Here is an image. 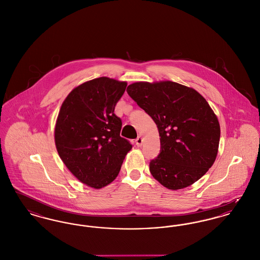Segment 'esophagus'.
Masks as SVG:
<instances>
[{
	"label": "esophagus",
	"instance_id": "1",
	"mask_svg": "<svg viewBox=\"0 0 260 260\" xmlns=\"http://www.w3.org/2000/svg\"><path fill=\"white\" fill-rule=\"evenodd\" d=\"M142 142H143V139L141 137H138L137 139H136V144L138 145V146H141L142 145Z\"/></svg>",
	"mask_w": 260,
	"mask_h": 260
}]
</instances>
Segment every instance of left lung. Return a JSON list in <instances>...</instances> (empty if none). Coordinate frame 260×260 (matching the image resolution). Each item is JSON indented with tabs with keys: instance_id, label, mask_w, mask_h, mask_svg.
<instances>
[{
	"instance_id": "8db88e82",
	"label": "left lung",
	"mask_w": 260,
	"mask_h": 260,
	"mask_svg": "<svg viewBox=\"0 0 260 260\" xmlns=\"http://www.w3.org/2000/svg\"><path fill=\"white\" fill-rule=\"evenodd\" d=\"M127 94L156 123L161 150L149 163L154 179L169 189L184 188L213 165L220 124L207 101L174 81L135 82Z\"/></svg>"
}]
</instances>
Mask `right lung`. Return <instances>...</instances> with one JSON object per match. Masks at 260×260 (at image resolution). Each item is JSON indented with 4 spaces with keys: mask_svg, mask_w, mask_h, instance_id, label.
<instances>
[{
    "mask_svg": "<svg viewBox=\"0 0 260 260\" xmlns=\"http://www.w3.org/2000/svg\"><path fill=\"white\" fill-rule=\"evenodd\" d=\"M127 83L102 77L67 96L55 126L61 161L81 183L102 188L112 183L133 145L120 137L122 120L114 113Z\"/></svg>",
    "mask_w": 260,
    "mask_h": 260,
    "instance_id": "obj_1",
    "label": "right lung"
}]
</instances>
